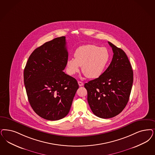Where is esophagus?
Listing matches in <instances>:
<instances>
[{"label": "esophagus", "mask_w": 155, "mask_h": 155, "mask_svg": "<svg viewBox=\"0 0 155 155\" xmlns=\"http://www.w3.org/2000/svg\"><path fill=\"white\" fill-rule=\"evenodd\" d=\"M78 85H79L80 86H82L84 85V83L82 82H81V81H78Z\"/></svg>", "instance_id": "34e87169"}]
</instances>
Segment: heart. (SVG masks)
<instances>
[{
    "mask_svg": "<svg viewBox=\"0 0 155 155\" xmlns=\"http://www.w3.org/2000/svg\"><path fill=\"white\" fill-rule=\"evenodd\" d=\"M74 57V59H68L66 61V71L69 74H77L82 66V72L87 78H97L105 71L110 55L105 48L86 45L77 48Z\"/></svg>",
    "mask_w": 155,
    "mask_h": 155,
    "instance_id": "obj_1",
    "label": "heart"
}]
</instances>
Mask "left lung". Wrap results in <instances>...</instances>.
Instances as JSON below:
<instances>
[{"instance_id": "1", "label": "left lung", "mask_w": 155, "mask_h": 155, "mask_svg": "<svg viewBox=\"0 0 155 155\" xmlns=\"http://www.w3.org/2000/svg\"><path fill=\"white\" fill-rule=\"evenodd\" d=\"M112 60L98 78L85 84L87 102L98 117L110 118L121 112L128 103L134 81V72L128 57L121 48L108 42Z\"/></svg>"}]
</instances>
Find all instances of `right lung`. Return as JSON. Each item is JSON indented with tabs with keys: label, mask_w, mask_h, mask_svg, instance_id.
Returning a JSON list of instances; mask_svg holds the SVG:
<instances>
[{
	"label": "right lung",
	"mask_w": 155,
	"mask_h": 155,
	"mask_svg": "<svg viewBox=\"0 0 155 155\" xmlns=\"http://www.w3.org/2000/svg\"><path fill=\"white\" fill-rule=\"evenodd\" d=\"M65 38H56L34 50L24 69L29 103L38 116L48 120L66 116L79 87L74 78L63 71L68 59Z\"/></svg>",
	"instance_id": "obj_1"
}]
</instances>
